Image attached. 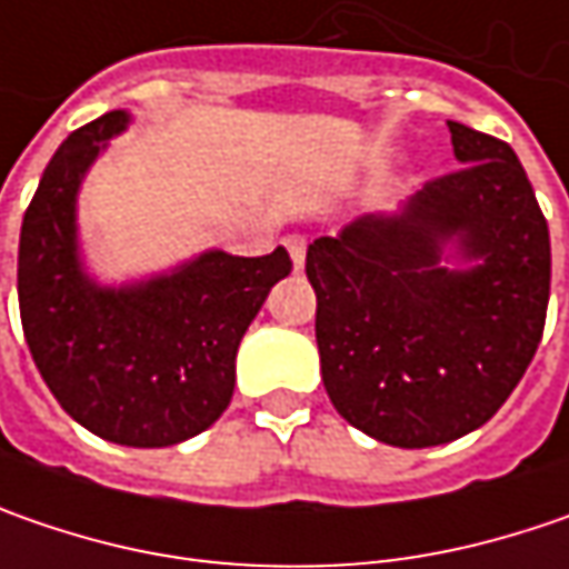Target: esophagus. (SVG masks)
<instances>
[{
	"instance_id": "obj_1",
	"label": "esophagus",
	"mask_w": 569,
	"mask_h": 569,
	"mask_svg": "<svg viewBox=\"0 0 569 569\" xmlns=\"http://www.w3.org/2000/svg\"><path fill=\"white\" fill-rule=\"evenodd\" d=\"M286 251H289V258H292V263H296V270L306 263V238L302 236H286L283 238Z\"/></svg>"
}]
</instances>
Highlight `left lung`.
<instances>
[{"instance_id": "obj_1", "label": "left lung", "mask_w": 569, "mask_h": 569, "mask_svg": "<svg viewBox=\"0 0 569 569\" xmlns=\"http://www.w3.org/2000/svg\"><path fill=\"white\" fill-rule=\"evenodd\" d=\"M461 168L401 216H369L306 254L321 382L366 436L427 449L483 427L526 376L545 333L551 238L503 139L449 120ZM458 234L465 274L438 267Z\"/></svg>"}]
</instances>
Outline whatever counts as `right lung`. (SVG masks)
Masks as SVG:
<instances>
[{
    "mask_svg": "<svg viewBox=\"0 0 569 569\" xmlns=\"http://www.w3.org/2000/svg\"><path fill=\"white\" fill-rule=\"evenodd\" d=\"M123 123V111L91 120L47 164L21 222L18 309L34 366L76 423L117 446L159 449L229 408L238 343L292 260L283 248L263 258L212 251L133 289L88 283L76 258V190Z\"/></svg>",
    "mask_w": 569,
    "mask_h": 569,
    "instance_id": "obj_1",
    "label": "right lung"
}]
</instances>
